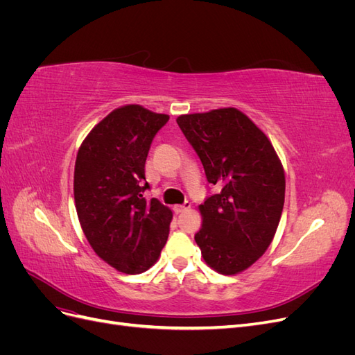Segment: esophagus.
Returning <instances> with one entry per match:
<instances>
[{
  "instance_id": "1",
  "label": "esophagus",
  "mask_w": 355,
  "mask_h": 355,
  "mask_svg": "<svg viewBox=\"0 0 355 355\" xmlns=\"http://www.w3.org/2000/svg\"><path fill=\"white\" fill-rule=\"evenodd\" d=\"M189 209H191V202H189V201H187V202H184V204H178V206L173 207L175 213H184V211H187V210H189Z\"/></svg>"
}]
</instances>
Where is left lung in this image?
I'll use <instances>...</instances> for the list:
<instances>
[{
	"label": "left lung",
	"instance_id": "1",
	"mask_svg": "<svg viewBox=\"0 0 355 355\" xmlns=\"http://www.w3.org/2000/svg\"><path fill=\"white\" fill-rule=\"evenodd\" d=\"M176 121L218 187L198 209L201 256L223 275L240 274L270 247L284 206L286 178L266 135L237 108L179 115Z\"/></svg>",
	"mask_w": 355,
	"mask_h": 355
}]
</instances>
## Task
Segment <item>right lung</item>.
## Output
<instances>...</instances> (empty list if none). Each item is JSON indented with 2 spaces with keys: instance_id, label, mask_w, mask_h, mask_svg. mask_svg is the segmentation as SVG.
I'll return each mask as SVG.
<instances>
[{
  "instance_id": "obj_1",
  "label": "right lung",
  "mask_w": 355,
  "mask_h": 355,
  "mask_svg": "<svg viewBox=\"0 0 355 355\" xmlns=\"http://www.w3.org/2000/svg\"><path fill=\"white\" fill-rule=\"evenodd\" d=\"M168 115L124 105L96 124L83 141L73 170V198L94 253L116 271L141 274L159 257L173 213L142 192L145 161Z\"/></svg>"
}]
</instances>
